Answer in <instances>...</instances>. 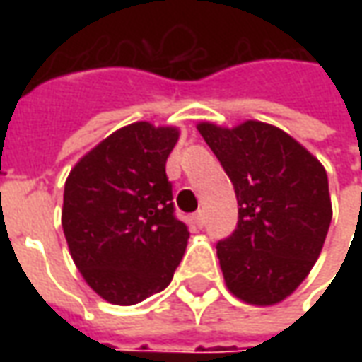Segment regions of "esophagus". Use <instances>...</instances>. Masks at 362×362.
Wrapping results in <instances>:
<instances>
[{
  "mask_svg": "<svg viewBox=\"0 0 362 362\" xmlns=\"http://www.w3.org/2000/svg\"><path fill=\"white\" fill-rule=\"evenodd\" d=\"M194 221H196V225L199 228L204 227V225H205V211H204V209H199V211L194 215Z\"/></svg>",
  "mask_w": 362,
  "mask_h": 362,
  "instance_id": "obj_1",
  "label": "esophagus"
}]
</instances>
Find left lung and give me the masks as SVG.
<instances>
[{"label":"left lung","instance_id":"8db88e82","mask_svg":"<svg viewBox=\"0 0 362 362\" xmlns=\"http://www.w3.org/2000/svg\"><path fill=\"white\" fill-rule=\"evenodd\" d=\"M205 143L233 182L238 223L217 243L228 291L250 304L281 303L310 273L332 223L327 174L283 129L248 119L204 122Z\"/></svg>","mask_w":362,"mask_h":362}]
</instances>
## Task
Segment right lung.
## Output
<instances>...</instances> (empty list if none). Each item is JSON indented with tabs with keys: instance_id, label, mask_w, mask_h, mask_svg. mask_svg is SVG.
<instances>
[{
	"instance_id": "obj_1",
	"label": "right lung",
	"mask_w": 362,
	"mask_h": 362,
	"mask_svg": "<svg viewBox=\"0 0 362 362\" xmlns=\"http://www.w3.org/2000/svg\"><path fill=\"white\" fill-rule=\"evenodd\" d=\"M176 141V127L137 122L108 135L67 176V246L108 303L129 306L160 293L184 256L189 233L174 213L165 170Z\"/></svg>"
}]
</instances>
